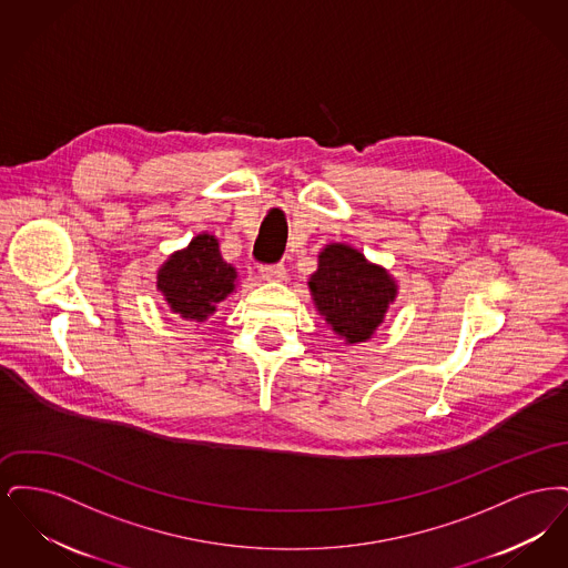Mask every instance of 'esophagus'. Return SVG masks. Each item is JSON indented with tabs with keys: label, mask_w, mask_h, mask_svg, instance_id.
<instances>
[{
	"label": "esophagus",
	"mask_w": 568,
	"mask_h": 568,
	"mask_svg": "<svg viewBox=\"0 0 568 568\" xmlns=\"http://www.w3.org/2000/svg\"><path fill=\"white\" fill-rule=\"evenodd\" d=\"M285 276H287V271L281 264L278 266H262L260 268V278L268 281V283H281V281H285Z\"/></svg>",
	"instance_id": "34e87169"
}]
</instances>
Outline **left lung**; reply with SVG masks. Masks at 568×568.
<instances>
[{"label": "left lung", "mask_w": 568, "mask_h": 568, "mask_svg": "<svg viewBox=\"0 0 568 568\" xmlns=\"http://www.w3.org/2000/svg\"><path fill=\"white\" fill-rule=\"evenodd\" d=\"M308 290L317 313L345 345L371 341L398 296L389 271L345 243L325 244L320 251Z\"/></svg>", "instance_id": "8db88e82"}]
</instances>
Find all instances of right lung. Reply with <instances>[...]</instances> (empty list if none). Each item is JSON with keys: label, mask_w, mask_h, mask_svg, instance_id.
<instances>
[{"label": "right lung", "mask_w": 568, "mask_h": 568, "mask_svg": "<svg viewBox=\"0 0 568 568\" xmlns=\"http://www.w3.org/2000/svg\"><path fill=\"white\" fill-rule=\"evenodd\" d=\"M239 272L219 251L215 234L202 232L174 251L158 271V292L172 315L202 324L215 315L219 304L234 294Z\"/></svg>", "instance_id": "obj_1"}]
</instances>
